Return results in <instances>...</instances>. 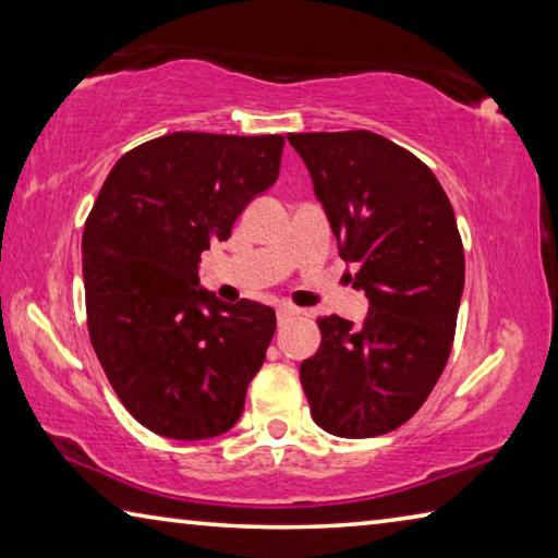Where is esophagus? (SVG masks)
I'll list each match as a JSON object with an SVG mask.
<instances>
[{"label":"esophagus","mask_w":558,"mask_h":558,"mask_svg":"<svg viewBox=\"0 0 558 558\" xmlns=\"http://www.w3.org/2000/svg\"><path fill=\"white\" fill-rule=\"evenodd\" d=\"M298 315H300V310H295V307H278V325L286 327V325L292 323V319H295Z\"/></svg>","instance_id":"obj_1"}]
</instances>
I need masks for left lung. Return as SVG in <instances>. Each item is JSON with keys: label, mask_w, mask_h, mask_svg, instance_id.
<instances>
[{"label": "left lung", "mask_w": 558, "mask_h": 558, "mask_svg": "<svg viewBox=\"0 0 558 558\" xmlns=\"http://www.w3.org/2000/svg\"><path fill=\"white\" fill-rule=\"evenodd\" d=\"M305 162L352 286L369 298L354 325L317 319L323 342L300 364L310 413L339 438L384 436L428 399L450 356L465 288L456 214L436 174L369 130L300 132Z\"/></svg>", "instance_id": "1"}]
</instances>
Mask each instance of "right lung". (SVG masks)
<instances>
[{
  "mask_svg": "<svg viewBox=\"0 0 558 558\" xmlns=\"http://www.w3.org/2000/svg\"><path fill=\"white\" fill-rule=\"evenodd\" d=\"M282 135L172 132L122 155L83 229L88 332L122 405L157 436L231 430L276 332L272 307L223 302L199 256L276 184Z\"/></svg>",
  "mask_w": 558,
  "mask_h": 558,
  "instance_id": "1",
  "label": "right lung"
}]
</instances>
